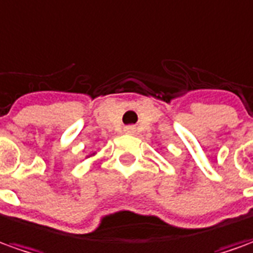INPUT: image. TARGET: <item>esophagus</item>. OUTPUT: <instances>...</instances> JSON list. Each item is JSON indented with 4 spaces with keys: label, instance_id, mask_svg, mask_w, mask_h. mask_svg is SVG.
Listing matches in <instances>:
<instances>
[{
    "label": "esophagus",
    "instance_id": "obj_1",
    "mask_svg": "<svg viewBox=\"0 0 253 253\" xmlns=\"http://www.w3.org/2000/svg\"><path fill=\"white\" fill-rule=\"evenodd\" d=\"M135 130H134V127L133 126H127L125 127V133L126 134H133Z\"/></svg>",
    "mask_w": 253,
    "mask_h": 253
}]
</instances>
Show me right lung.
I'll list each match as a JSON object with an SVG mask.
<instances>
[{"mask_svg": "<svg viewBox=\"0 0 253 253\" xmlns=\"http://www.w3.org/2000/svg\"><path fill=\"white\" fill-rule=\"evenodd\" d=\"M94 155H95V152H92V154H91V155L87 156V158H90V156H94Z\"/></svg>", "mask_w": 253, "mask_h": 253, "instance_id": "1", "label": "right lung"}]
</instances>
